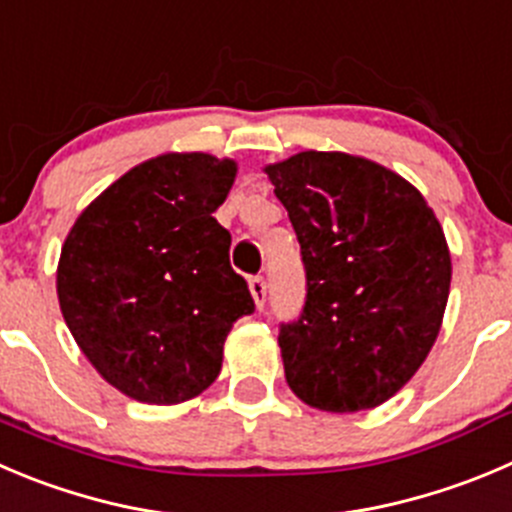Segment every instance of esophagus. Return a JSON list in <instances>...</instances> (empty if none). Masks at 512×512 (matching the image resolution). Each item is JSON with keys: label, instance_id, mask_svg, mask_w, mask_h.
Segmentation results:
<instances>
[{"label": "esophagus", "instance_id": "1", "mask_svg": "<svg viewBox=\"0 0 512 512\" xmlns=\"http://www.w3.org/2000/svg\"><path fill=\"white\" fill-rule=\"evenodd\" d=\"M248 289H251V296H253V301H256V306H259V309H264V304H266L264 276H251V279H248Z\"/></svg>", "mask_w": 512, "mask_h": 512}]
</instances>
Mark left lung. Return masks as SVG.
I'll return each mask as SVG.
<instances>
[{
	"label": "left lung",
	"mask_w": 512,
	"mask_h": 512,
	"mask_svg": "<svg viewBox=\"0 0 512 512\" xmlns=\"http://www.w3.org/2000/svg\"><path fill=\"white\" fill-rule=\"evenodd\" d=\"M266 173L306 271L301 316L279 329L286 382L316 410L382 405L440 334L452 276L440 221L402 175L359 155L306 150Z\"/></svg>",
	"instance_id": "obj_1"
}]
</instances>
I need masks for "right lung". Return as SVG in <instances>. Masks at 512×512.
<instances>
[{
  "label": "right lung",
  "mask_w": 512,
  "mask_h": 512,
  "mask_svg": "<svg viewBox=\"0 0 512 512\" xmlns=\"http://www.w3.org/2000/svg\"><path fill=\"white\" fill-rule=\"evenodd\" d=\"M236 163L165 153L102 191L70 228L57 296L77 347L128 397L178 405L211 387L233 321L253 314L213 218Z\"/></svg>",
  "instance_id": "add662e5"
}]
</instances>
